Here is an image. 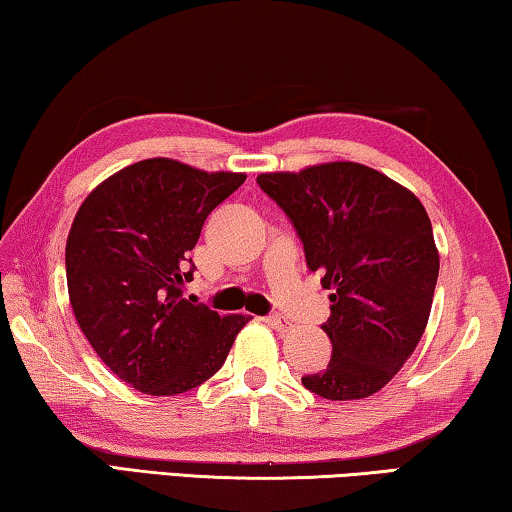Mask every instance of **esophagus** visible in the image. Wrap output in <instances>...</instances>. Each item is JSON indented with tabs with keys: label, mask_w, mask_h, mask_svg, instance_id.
<instances>
[{
	"label": "esophagus",
	"mask_w": 512,
	"mask_h": 512,
	"mask_svg": "<svg viewBox=\"0 0 512 512\" xmlns=\"http://www.w3.org/2000/svg\"><path fill=\"white\" fill-rule=\"evenodd\" d=\"M266 324L271 326V329H276V331H280V333H287V331H292V322H289V319H285V317H280V315H269L266 317Z\"/></svg>",
	"instance_id": "obj_1"
}]
</instances>
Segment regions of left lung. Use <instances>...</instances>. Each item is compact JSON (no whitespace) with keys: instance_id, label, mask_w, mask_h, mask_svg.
<instances>
[{"instance_id":"1","label":"left lung","mask_w":512,"mask_h":512,"mask_svg":"<svg viewBox=\"0 0 512 512\" xmlns=\"http://www.w3.org/2000/svg\"><path fill=\"white\" fill-rule=\"evenodd\" d=\"M259 188L292 220L310 271L331 289L322 324L333 354L305 375L326 400L368 398L414 352L430 317L439 253L414 193L372 167L326 163L259 174Z\"/></svg>"}]
</instances>
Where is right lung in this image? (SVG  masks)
I'll list each match as a JSON object with an SVG mask.
<instances>
[{"label": "right lung", "mask_w": 512, "mask_h": 512, "mask_svg": "<svg viewBox=\"0 0 512 512\" xmlns=\"http://www.w3.org/2000/svg\"><path fill=\"white\" fill-rule=\"evenodd\" d=\"M246 174L202 172L147 158L105 179L82 202L66 241L68 296L82 333L121 381L177 395L223 368L248 317L183 299L188 257L209 213Z\"/></svg>", "instance_id": "right-lung-1"}]
</instances>
